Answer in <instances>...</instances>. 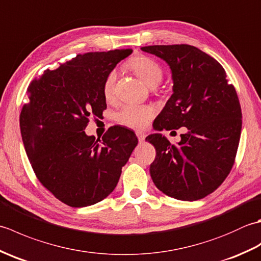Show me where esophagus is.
Wrapping results in <instances>:
<instances>
[{
  "mask_svg": "<svg viewBox=\"0 0 261 261\" xmlns=\"http://www.w3.org/2000/svg\"><path fill=\"white\" fill-rule=\"evenodd\" d=\"M136 135H137V138H138V140H139V142L145 141V138H146L145 132H142V131H136Z\"/></svg>",
  "mask_w": 261,
  "mask_h": 261,
  "instance_id": "obj_1",
  "label": "esophagus"
}]
</instances>
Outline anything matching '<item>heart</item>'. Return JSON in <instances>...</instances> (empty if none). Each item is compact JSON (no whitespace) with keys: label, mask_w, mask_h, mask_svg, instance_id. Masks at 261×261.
<instances>
[{"label":"heart","mask_w":261,"mask_h":261,"mask_svg":"<svg viewBox=\"0 0 261 261\" xmlns=\"http://www.w3.org/2000/svg\"><path fill=\"white\" fill-rule=\"evenodd\" d=\"M127 66L149 87H156L164 77L162 66L156 60L143 55L131 58ZM115 82L116 71L111 70L105 77L103 84V94L108 101H111L114 97ZM153 116L154 109L150 105L125 104L114 113V120L122 125L141 129L150 122Z\"/></svg>","instance_id":"obj_1"}]
</instances>
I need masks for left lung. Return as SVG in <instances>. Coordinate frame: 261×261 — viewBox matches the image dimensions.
I'll list each match as a JSON object with an SVG mask.
<instances>
[{
  "mask_svg": "<svg viewBox=\"0 0 261 261\" xmlns=\"http://www.w3.org/2000/svg\"><path fill=\"white\" fill-rule=\"evenodd\" d=\"M169 65L173 95L153 122L158 131L187 127L177 145L160 134L146 138L156 148L151 178L166 195L197 201L228 177L239 146L242 113L234 86L221 64L190 45L147 46Z\"/></svg>",
  "mask_w": 261,
  "mask_h": 261,
  "instance_id": "left-lung-1",
  "label": "left lung"
}]
</instances>
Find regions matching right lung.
<instances>
[{"label":"right lung","mask_w":261,"mask_h":261,"mask_svg":"<svg viewBox=\"0 0 261 261\" xmlns=\"http://www.w3.org/2000/svg\"><path fill=\"white\" fill-rule=\"evenodd\" d=\"M131 53L77 55L28 87L29 102L20 114L27 156L42 186L68 206H88L110 195L138 145L124 126H111L101 140L84 131L107 109L105 77Z\"/></svg>","instance_id":"add662e5"}]
</instances>
